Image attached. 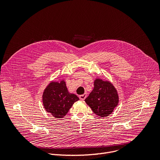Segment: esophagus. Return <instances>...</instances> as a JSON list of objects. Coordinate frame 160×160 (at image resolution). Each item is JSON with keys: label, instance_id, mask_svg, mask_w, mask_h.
Returning a JSON list of instances; mask_svg holds the SVG:
<instances>
[{"label": "esophagus", "instance_id": "obj_1", "mask_svg": "<svg viewBox=\"0 0 160 160\" xmlns=\"http://www.w3.org/2000/svg\"><path fill=\"white\" fill-rule=\"evenodd\" d=\"M86 97H87V94H86V93H85V94H82V95L79 96V98H80V99H81V100H84V99L86 98Z\"/></svg>", "mask_w": 160, "mask_h": 160}]
</instances>
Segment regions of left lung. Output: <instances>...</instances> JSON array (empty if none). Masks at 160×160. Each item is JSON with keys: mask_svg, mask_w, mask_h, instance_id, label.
<instances>
[{"mask_svg": "<svg viewBox=\"0 0 160 160\" xmlns=\"http://www.w3.org/2000/svg\"><path fill=\"white\" fill-rule=\"evenodd\" d=\"M85 101L98 116L104 118L109 116L118 106L119 96L111 82L96 78L94 88Z\"/></svg>", "mask_w": 160, "mask_h": 160, "instance_id": "obj_1", "label": "left lung"}]
</instances>
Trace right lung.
Returning <instances> with one entry per match:
<instances>
[{
	"instance_id": "add662e5",
	"label": "right lung",
	"mask_w": 160,
	"mask_h": 160,
	"mask_svg": "<svg viewBox=\"0 0 160 160\" xmlns=\"http://www.w3.org/2000/svg\"><path fill=\"white\" fill-rule=\"evenodd\" d=\"M78 100L77 95L68 90L64 79L51 81L42 94L45 110L56 118H62L66 116L73 104Z\"/></svg>"
}]
</instances>
